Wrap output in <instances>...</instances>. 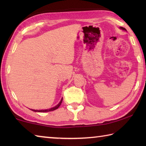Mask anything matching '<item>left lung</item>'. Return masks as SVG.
Instances as JSON below:
<instances>
[{
    "label": "left lung",
    "instance_id": "obj_1",
    "mask_svg": "<svg viewBox=\"0 0 146 146\" xmlns=\"http://www.w3.org/2000/svg\"><path fill=\"white\" fill-rule=\"evenodd\" d=\"M120 29H122V30H123V31H126V29L125 28H123V27H120Z\"/></svg>",
    "mask_w": 146,
    "mask_h": 146
}]
</instances>
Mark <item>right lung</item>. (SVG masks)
I'll return each mask as SVG.
<instances>
[{
	"label": "right lung",
	"mask_w": 146,
	"mask_h": 146,
	"mask_svg": "<svg viewBox=\"0 0 146 146\" xmlns=\"http://www.w3.org/2000/svg\"><path fill=\"white\" fill-rule=\"evenodd\" d=\"M62 101H63V98H62L61 99L60 102H59V104L56 105V106H54V107H52L51 108H48V109H44V110H35V109H30L32 111H36V112H48V111H53V110H56L57 108H58V107L60 106L61 104L62 103Z\"/></svg>",
	"instance_id": "1"
}]
</instances>
